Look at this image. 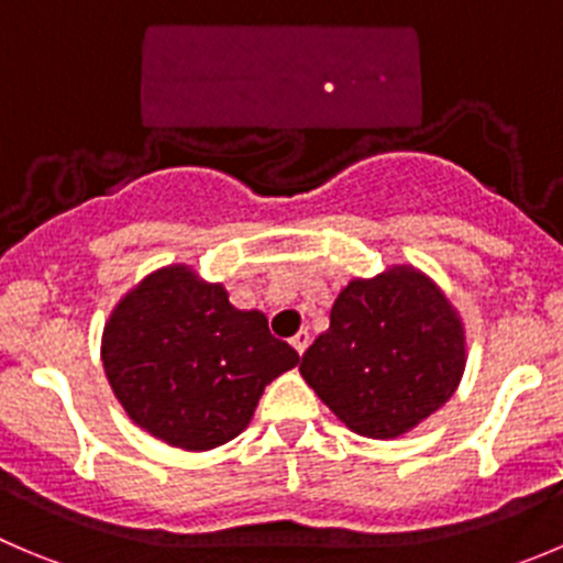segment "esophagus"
Masks as SVG:
<instances>
[{"mask_svg": "<svg viewBox=\"0 0 563 563\" xmlns=\"http://www.w3.org/2000/svg\"><path fill=\"white\" fill-rule=\"evenodd\" d=\"M290 342H292V347H296L298 353H303V351H307V347H309V342H312V336H309L307 329H301L296 336H292Z\"/></svg>", "mask_w": 563, "mask_h": 563, "instance_id": "esophagus-1", "label": "esophagus"}]
</instances>
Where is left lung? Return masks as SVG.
<instances>
[{
    "label": "left lung",
    "mask_w": 563,
    "mask_h": 563,
    "mask_svg": "<svg viewBox=\"0 0 563 563\" xmlns=\"http://www.w3.org/2000/svg\"><path fill=\"white\" fill-rule=\"evenodd\" d=\"M464 365L456 307L422 271L393 265L347 282L298 371L358 437L395 439L451 400Z\"/></svg>",
    "instance_id": "1"
}]
</instances>
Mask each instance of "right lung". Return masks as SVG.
Wrapping results in <instances>:
<instances>
[{
	"mask_svg": "<svg viewBox=\"0 0 563 563\" xmlns=\"http://www.w3.org/2000/svg\"><path fill=\"white\" fill-rule=\"evenodd\" d=\"M107 382L130 420L181 451H212L254 417L273 378L298 365L256 309L229 303L187 265L148 273L101 334Z\"/></svg>",
	"mask_w": 563,
	"mask_h": 563,
	"instance_id": "right-lung-1",
	"label": "right lung"
}]
</instances>
